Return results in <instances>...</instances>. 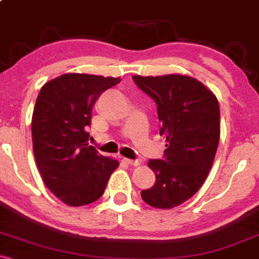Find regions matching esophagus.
<instances>
[{
  "mask_svg": "<svg viewBox=\"0 0 259 259\" xmlns=\"http://www.w3.org/2000/svg\"><path fill=\"white\" fill-rule=\"evenodd\" d=\"M122 161L127 165H132V166H139L141 164V161L139 159L137 160H130V159H122Z\"/></svg>",
  "mask_w": 259,
  "mask_h": 259,
  "instance_id": "34e87169",
  "label": "esophagus"
}]
</instances>
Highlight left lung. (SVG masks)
Returning a JSON list of instances; mask_svg holds the SVG:
<instances>
[{
  "label": "left lung",
  "instance_id": "left-lung-1",
  "mask_svg": "<svg viewBox=\"0 0 259 259\" xmlns=\"http://www.w3.org/2000/svg\"><path fill=\"white\" fill-rule=\"evenodd\" d=\"M135 84L156 103L166 138L162 159H150L154 186L141 198L157 208H172L191 198L207 178L220 141V105L201 81L187 75H134Z\"/></svg>",
  "mask_w": 259,
  "mask_h": 259
}]
</instances>
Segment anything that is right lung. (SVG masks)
<instances>
[{
	"label": "right lung",
	"instance_id": "right-lung-1",
	"mask_svg": "<svg viewBox=\"0 0 259 259\" xmlns=\"http://www.w3.org/2000/svg\"><path fill=\"white\" fill-rule=\"evenodd\" d=\"M120 78L69 73L40 89L33 115L34 159L46 186L68 206H84L104 194L119 162L89 145L92 113L103 92Z\"/></svg>",
	"mask_w": 259,
	"mask_h": 259
}]
</instances>
